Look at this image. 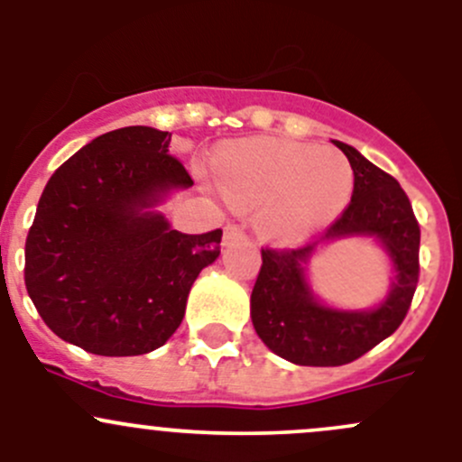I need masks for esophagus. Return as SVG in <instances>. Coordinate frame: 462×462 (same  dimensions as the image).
Here are the masks:
<instances>
[{
  "instance_id": "1",
  "label": "esophagus",
  "mask_w": 462,
  "mask_h": 462,
  "mask_svg": "<svg viewBox=\"0 0 462 462\" xmlns=\"http://www.w3.org/2000/svg\"><path fill=\"white\" fill-rule=\"evenodd\" d=\"M244 230H241V227H236V226H227L226 227V235H223V244L226 245H230V244H235V241H239V239H244Z\"/></svg>"
}]
</instances>
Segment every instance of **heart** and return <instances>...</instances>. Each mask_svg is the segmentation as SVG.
Returning <instances> with one entry per match:
<instances>
[{
  "label": "heart",
  "instance_id": "heart-1",
  "mask_svg": "<svg viewBox=\"0 0 462 462\" xmlns=\"http://www.w3.org/2000/svg\"><path fill=\"white\" fill-rule=\"evenodd\" d=\"M223 199L254 214L259 235L274 244H300L330 226L351 201L356 171L333 147L253 138L217 156Z\"/></svg>",
  "mask_w": 462,
  "mask_h": 462
}]
</instances>
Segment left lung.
<instances>
[{
    "mask_svg": "<svg viewBox=\"0 0 462 462\" xmlns=\"http://www.w3.org/2000/svg\"><path fill=\"white\" fill-rule=\"evenodd\" d=\"M333 144L356 171L351 203L313 244L297 250H261L263 263L250 295V318L261 342L300 366L348 365L395 333L411 306L420 270V227L404 189L356 147L339 141ZM344 238L375 240L390 261L392 286L371 310L326 305L310 283L314 254Z\"/></svg>",
    "mask_w": 462,
    "mask_h": 462,
    "instance_id": "1",
    "label": "left lung"
}]
</instances>
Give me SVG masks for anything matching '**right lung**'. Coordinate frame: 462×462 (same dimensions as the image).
Masks as SVG:
<instances>
[{"label":"right lung","mask_w":462,"mask_h":462,"mask_svg":"<svg viewBox=\"0 0 462 462\" xmlns=\"http://www.w3.org/2000/svg\"><path fill=\"white\" fill-rule=\"evenodd\" d=\"M171 134L123 127L55 170L26 236L24 282L58 337L106 357L156 351L180 326L221 230L183 235L161 208L194 185Z\"/></svg>","instance_id":"obj_1"}]
</instances>
